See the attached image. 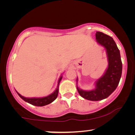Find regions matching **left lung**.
Segmentation results:
<instances>
[{
	"label": "left lung",
	"mask_w": 135,
	"mask_h": 135,
	"mask_svg": "<svg viewBox=\"0 0 135 135\" xmlns=\"http://www.w3.org/2000/svg\"><path fill=\"white\" fill-rule=\"evenodd\" d=\"M95 36L97 43L106 49L108 67L103 76L95 82V89L84 90L77 85L79 95L90 101L102 100L111 95L119 85L122 71L120 51L113 38L101 32H97Z\"/></svg>",
	"instance_id": "8db88e82"
}]
</instances>
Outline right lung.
Listing matches in <instances>:
<instances>
[{
	"label": "right lung",
	"instance_id": "1",
	"mask_svg": "<svg viewBox=\"0 0 135 135\" xmlns=\"http://www.w3.org/2000/svg\"><path fill=\"white\" fill-rule=\"evenodd\" d=\"M62 75L60 77V78L59 79L58 82V86H57L56 89L55 90L54 92L52 93L50 95H48L47 97H42V98H26L23 96L20 95L18 91H16V93L19 97L21 98V99H23L24 101L26 102L29 103V104L34 105L36 106H44L45 105L50 104L51 103H52L53 101H55L56 98L58 97V91H59V84L61 82L62 79Z\"/></svg>",
	"mask_w": 135,
	"mask_h": 135
}]
</instances>
